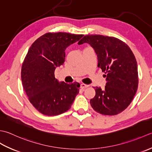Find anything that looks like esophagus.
<instances>
[{
    "mask_svg": "<svg viewBox=\"0 0 152 152\" xmlns=\"http://www.w3.org/2000/svg\"><path fill=\"white\" fill-rule=\"evenodd\" d=\"M88 86H89V85L84 84V83H82V84H80V88H87V87H88Z\"/></svg>",
    "mask_w": 152,
    "mask_h": 152,
    "instance_id": "34e87169",
    "label": "esophagus"
}]
</instances>
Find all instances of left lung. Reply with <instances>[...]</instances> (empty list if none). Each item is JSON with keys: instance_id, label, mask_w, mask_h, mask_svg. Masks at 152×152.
Here are the masks:
<instances>
[{"instance_id": "8db88e82", "label": "left lung", "mask_w": 152, "mask_h": 152, "mask_svg": "<svg viewBox=\"0 0 152 152\" xmlns=\"http://www.w3.org/2000/svg\"><path fill=\"white\" fill-rule=\"evenodd\" d=\"M86 42L94 49L98 67L105 73L104 89L96 86L92 107L102 115H115L127 107L137 91L138 75L134 54L125 42L113 37L85 35L79 45Z\"/></svg>"}]
</instances>
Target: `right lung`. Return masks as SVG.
<instances>
[{
    "mask_svg": "<svg viewBox=\"0 0 152 152\" xmlns=\"http://www.w3.org/2000/svg\"><path fill=\"white\" fill-rule=\"evenodd\" d=\"M83 35L47 33L29 48L21 66L23 87L33 106L43 115L54 116L70 109L80 87L79 83L67 84L55 78L56 68L64 64L67 46Z\"/></svg>",
    "mask_w": 152,
    "mask_h": 152,
    "instance_id": "obj_1",
    "label": "right lung"
}]
</instances>
